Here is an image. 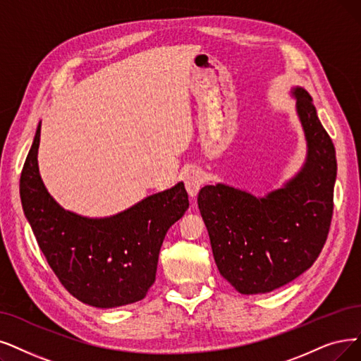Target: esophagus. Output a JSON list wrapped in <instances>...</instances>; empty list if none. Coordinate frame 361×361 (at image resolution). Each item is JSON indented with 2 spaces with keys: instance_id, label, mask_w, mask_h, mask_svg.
Returning a JSON list of instances; mask_svg holds the SVG:
<instances>
[{
  "instance_id": "obj_1",
  "label": "esophagus",
  "mask_w": 361,
  "mask_h": 361,
  "mask_svg": "<svg viewBox=\"0 0 361 361\" xmlns=\"http://www.w3.org/2000/svg\"><path fill=\"white\" fill-rule=\"evenodd\" d=\"M203 183H204V175H203V171H201V170L192 169V170L186 173L185 188H186V191H188L190 197L194 198L198 194L201 186H203Z\"/></svg>"
}]
</instances>
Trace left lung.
<instances>
[{"mask_svg": "<svg viewBox=\"0 0 361 361\" xmlns=\"http://www.w3.org/2000/svg\"><path fill=\"white\" fill-rule=\"evenodd\" d=\"M307 161L283 188L257 198L224 183L198 192L214 262L243 295L267 293L305 272L319 257L334 214L336 154L310 93L295 89Z\"/></svg>", "mask_w": 361, "mask_h": 361, "instance_id": "1", "label": "left lung"}]
</instances>
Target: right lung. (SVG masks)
Instances as JSON below:
<instances>
[{
    "mask_svg": "<svg viewBox=\"0 0 361 361\" xmlns=\"http://www.w3.org/2000/svg\"><path fill=\"white\" fill-rule=\"evenodd\" d=\"M39 135L41 124L23 164L20 200L56 277L92 307L114 308L143 299L155 281L166 233L190 207L185 185L179 182L111 218H82L57 204L42 183Z\"/></svg>",
    "mask_w": 361,
    "mask_h": 361,
    "instance_id": "obj_1",
    "label": "right lung"
}]
</instances>
